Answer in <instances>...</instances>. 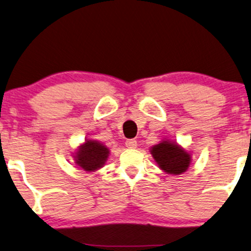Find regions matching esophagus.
Returning a JSON list of instances; mask_svg holds the SVG:
<instances>
[{"mask_svg":"<svg viewBox=\"0 0 251 251\" xmlns=\"http://www.w3.org/2000/svg\"><path fill=\"white\" fill-rule=\"evenodd\" d=\"M125 145H126V147H127V148H135L136 147V140H134V139H128V140H126Z\"/></svg>","mask_w":251,"mask_h":251,"instance_id":"esophagus-1","label":"esophagus"}]
</instances>
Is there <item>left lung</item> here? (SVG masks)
Wrapping results in <instances>:
<instances>
[{"instance_id":"obj_1","label":"left lung","mask_w":251,"mask_h":251,"mask_svg":"<svg viewBox=\"0 0 251 251\" xmlns=\"http://www.w3.org/2000/svg\"><path fill=\"white\" fill-rule=\"evenodd\" d=\"M158 168L170 175H180L189 169L191 163V153L186 151L182 146L170 140H162L151 148Z\"/></svg>"}]
</instances>
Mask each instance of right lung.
<instances>
[{"label": "right lung", "instance_id": "1", "mask_svg": "<svg viewBox=\"0 0 251 251\" xmlns=\"http://www.w3.org/2000/svg\"><path fill=\"white\" fill-rule=\"evenodd\" d=\"M109 155L110 151L105 145L97 140L87 139L73 153V157L76 166L91 173L102 168L109 158Z\"/></svg>", "mask_w": 251, "mask_h": 251}]
</instances>
